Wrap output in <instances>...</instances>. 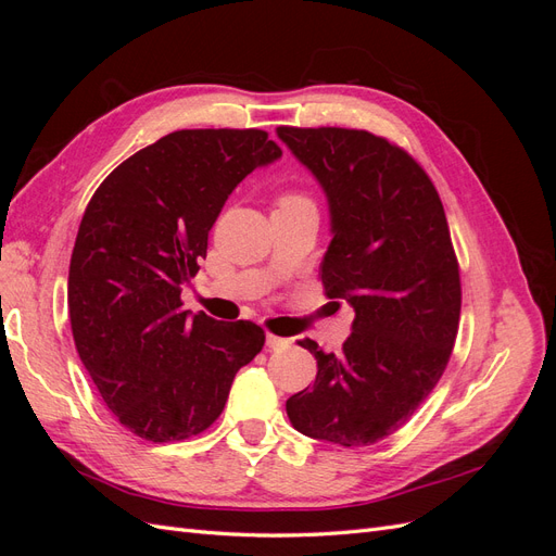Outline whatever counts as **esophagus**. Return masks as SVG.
Wrapping results in <instances>:
<instances>
[{"label":"esophagus","instance_id":"obj_1","mask_svg":"<svg viewBox=\"0 0 556 556\" xmlns=\"http://www.w3.org/2000/svg\"><path fill=\"white\" fill-rule=\"evenodd\" d=\"M290 339H282V336H274V333H266V348L268 350H285L290 348Z\"/></svg>","mask_w":556,"mask_h":556}]
</instances>
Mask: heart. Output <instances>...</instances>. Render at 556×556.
<instances>
[{
  "mask_svg": "<svg viewBox=\"0 0 556 556\" xmlns=\"http://www.w3.org/2000/svg\"><path fill=\"white\" fill-rule=\"evenodd\" d=\"M294 201H308V199L304 194H296V192H285L278 199V204H294Z\"/></svg>",
  "mask_w": 556,
  "mask_h": 556,
  "instance_id": "1",
  "label": "heart"
}]
</instances>
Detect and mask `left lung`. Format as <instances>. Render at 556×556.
<instances>
[{
	"mask_svg": "<svg viewBox=\"0 0 556 556\" xmlns=\"http://www.w3.org/2000/svg\"><path fill=\"white\" fill-rule=\"evenodd\" d=\"M276 131L329 201L325 294L355 308L341 355L299 341L317 376L285 408L311 439L374 445L431 394L457 339L462 282L447 217L422 166L387 139L343 127Z\"/></svg>",
	"mask_w": 556,
	"mask_h": 556,
	"instance_id": "1",
	"label": "left lung"
}]
</instances>
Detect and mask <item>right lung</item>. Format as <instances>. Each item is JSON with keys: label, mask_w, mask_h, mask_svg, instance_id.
Listing matches in <instances>:
<instances>
[{"label": "right lung", "mask_w": 556, "mask_h": 556, "mask_svg": "<svg viewBox=\"0 0 556 556\" xmlns=\"http://www.w3.org/2000/svg\"><path fill=\"white\" fill-rule=\"evenodd\" d=\"M282 150L262 129H180L125 160L83 213L70 264L78 357L125 429L185 441L220 417L262 327L182 311L233 188Z\"/></svg>", "instance_id": "add662e5"}]
</instances>
